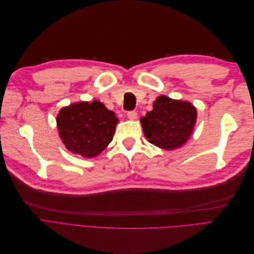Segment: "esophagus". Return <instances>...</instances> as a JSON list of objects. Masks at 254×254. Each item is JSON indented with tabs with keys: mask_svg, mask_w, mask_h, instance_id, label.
<instances>
[{
	"mask_svg": "<svg viewBox=\"0 0 254 254\" xmlns=\"http://www.w3.org/2000/svg\"><path fill=\"white\" fill-rule=\"evenodd\" d=\"M127 116H128V118L130 119L131 121H134V120H136V119H137V113L134 112V111L129 112V113L127 114Z\"/></svg>",
	"mask_w": 254,
	"mask_h": 254,
	"instance_id": "obj_1",
	"label": "esophagus"
}]
</instances>
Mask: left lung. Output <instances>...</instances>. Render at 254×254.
<instances>
[{
	"label": "left lung",
	"instance_id": "obj_1",
	"mask_svg": "<svg viewBox=\"0 0 254 254\" xmlns=\"http://www.w3.org/2000/svg\"><path fill=\"white\" fill-rule=\"evenodd\" d=\"M197 117V109L190 101L161 95L140 123L148 141L163 150L173 151L190 139Z\"/></svg>",
	"mask_w": 254,
	"mask_h": 254
}]
</instances>
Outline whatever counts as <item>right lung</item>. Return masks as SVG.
<instances>
[{
    "label": "right lung",
    "instance_id": "1",
    "mask_svg": "<svg viewBox=\"0 0 254 254\" xmlns=\"http://www.w3.org/2000/svg\"><path fill=\"white\" fill-rule=\"evenodd\" d=\"M118 118L99 100L64 107L56 116L58 135L67 150L84 158H95L113 140Z\"/></svg>",
    "mask_w": 254,
    "mask_h": 254
}]
</instances>
